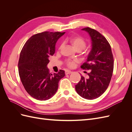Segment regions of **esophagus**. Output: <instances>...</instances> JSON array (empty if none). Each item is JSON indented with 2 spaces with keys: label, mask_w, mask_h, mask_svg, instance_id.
I'll use <instances>...</instances> for the list:
<instances>
[{
  "label": "esophagus",
  "mask_w": 132,
  "mask_h": 132,
  "mask_svg": "<svg viewBox=\"0 0 132 132\" xmlns=\"http://www.w3.org/2000/svg\"><path fill=\"white\" fill-rule=\"evenodd\" d=\"M71 73H72V71H71L70 70H65V74H66V75L70 74H71Z\"/></svg>",
  "instance_id": "obj_1"
}]
</instances>
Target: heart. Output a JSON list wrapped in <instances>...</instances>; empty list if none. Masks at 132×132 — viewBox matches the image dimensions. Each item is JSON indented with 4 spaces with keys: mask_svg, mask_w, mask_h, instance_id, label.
Segmentation results:
<instances>
[{
    "mask_svg": "<svg viewBox=\"0 0 132 132\" xmlns=\"http://www.w3.org/2000/svg\"><path fill=\"white\" fill-rule=\"evenodd\" d=\"M69 41L76 50L79 49L81 50H83L85 47L86 45L85 39L82 37L79 36H73L70 38ZM62 46V44L60 46V48ZM75 62V60H71L69 59L67 61V64L69 67H72L74 66Z\"/></svg>",
    "mask_w": 132,
    "mask_h": 132,
    "instance_id": "heart-1",
    "label": "heart"
}]
</instances>
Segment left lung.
Wrapping results in <instances>:
<instances>
[{"instance_id": "1", "label": "left lung", "mask_w": 132, "mask_h": 132, "mask_svg": "<svg viewBox=\"0 0 132 132\" xmlns=\"http://www.w3.org/2000/svg\"><path fill=\"white\" fill-rule=\"evenodd\" d=\"M82 30L89 34L92 48L81 68L90 70V72L87 73V78L81 76L75 90L82 98L94 100L104 93L109 85L113 70V57L111 46L103 36L88 27Z\"/></svg>"}]
</instances>
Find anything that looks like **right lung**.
Listing matches in <instances>:
<instances>
[{
	"label": "right lung",
	"instance_id": "obj_1",
	"mask_svg": "<svg viewBox=\"0 0 132 132\" xmlns=\"http://www.w3.org/2000/svg\"><path fill=\"white\" fill-rule=\"evenodd\" d=\"M64 32H43L31 36L23 46L20 55L18 70L25 89L31 96L45 101L55 95L60 80L65 71L50 73L47 64L49 58L55 53L58 39Z\"/></svg>",
	"mask_w": 132,
	"mask_h": 132
}]
</instances>
